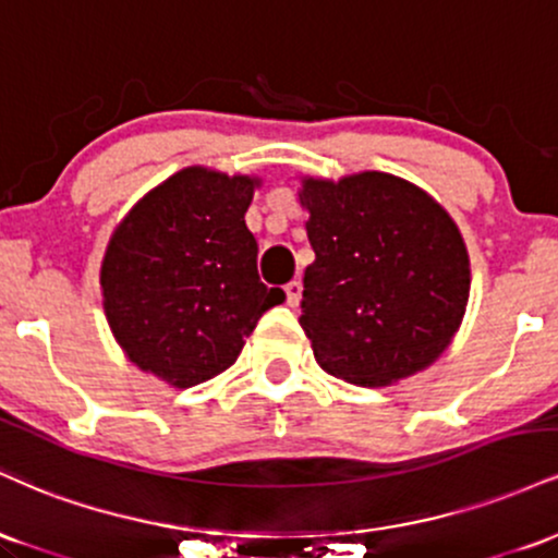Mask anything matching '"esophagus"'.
Returning <instances> with one entry per match:
<instances>
[{
  "mask_svg": "<svg viewBox=\"0 0 558 558\" xmlns=\"http://www.w3.org/2000/svg\"><path fill=\"white\" fill-rule=\"evenodd\" d=\"M301 291H304V288H301L299 280H291V283L286 286V301H288V306H299Z\"/></svg>",
  "mask_w": 558,
  "mask_h": 558,
  "instance_id": "esophagus-1",
  "label": "esophagus"
}]
</instances>
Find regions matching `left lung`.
Wrapping results in <instances>:
<instances>
[{
    "label": "left lung",
    "mask_w": 558,
    "mask_h": 558,
    "mask_svg": "<svg viewBox=\"0 0 558 558\" xmlns=\"http://www.w3.org/2000/svg\"><path fill=\"white\" fill-rule=\"evenodd\" d=\"M315 262L301 328L325 373L393 386L444 356L470 301V254L453 217L420 185L377 170L301 175Z\"/></svg>",
    "instance_id": "left-lung-1"
}]
</instances>
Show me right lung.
I'll return each mask as SVG.
<instances>
[{"label":"right lung","mask_w":558,"mask_h":558,"mask_svg":"<svg viewBox=\"0 0 558 558\" xmlns=\"http://www.w3.org/2000/svg\"><path fill=\"white\" fill-rule=\"evenodd\" d=\"M257 175L178 170L112 230L99 286L107 323L144 373L191 388L239 360L259 317L286 299L257 275L246 209Z\"/></svg>","instance_id":"right-lung-1"}]
</instances>
